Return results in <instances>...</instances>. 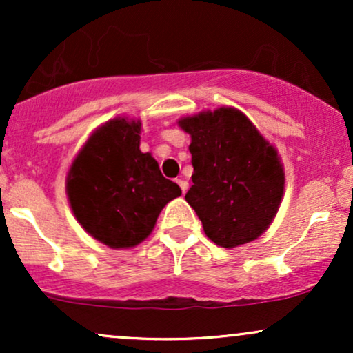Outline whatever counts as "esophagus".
I'll use <instances>...</instances> for the list:
<instances>
[{
    "label": "esophagus",
    "mask_w": 353,
    "mask_h": 353,
    "mask_svg": "<svg viewBox=\"0 0 353 353\" xmlns=\"http://www.w3.org/2000/svg\"><path fill=\"white\" fill-rule=\"evenodd\" d=\"M177 184H179V188H181V190H182V194L188 192V188H189L188 181H184V179H177Z\"/></svg>",
    "instance_id": "1"
}]
</instances>
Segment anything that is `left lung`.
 <instances>
[{
  "instance_id": "left-lung-1",
  "label": "left lung",
  "mask_w": 353,
  "mask_h": 353,
  "mask_svg": "<svg viewBox=\"0 0 353 353\" xmlns=\"http://www.w3.org/2000/svg\"><path fill=\"white\" fill-rule=\"evenodd\" d=\"M194 172L185 201L214 244L234 249L261 237L272 224L285 189L277 149L236 108L184 116Z\"/></svg>"
}]
</instances>
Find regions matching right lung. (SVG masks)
Returning <instances> with one entry per match:
<instances>
[{
	"label": "right lung",
	"instance_id": "obj_1",
	"mask_svg": "<svg viewBox=\"0 0 353 353\" xmlns=\"http://www.w3.org/2000/svg\"><path fill=\"white\" fill-rule=\"evenodd\" d=\"M139 119L117 116L101 124L72 159L66 194L76 221L111 249L149 237L161 210L181 196L151 152H141Z\"/></svg>",
	"mask_w": 353,
	"mask_h": 353
}]
</instances>
